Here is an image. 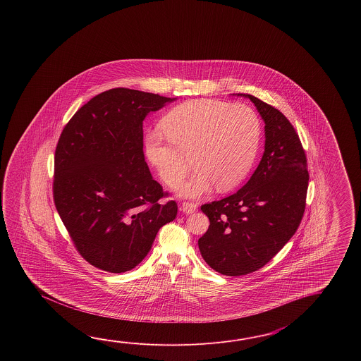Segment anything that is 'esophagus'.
<instances>
[{
	"label": "esophagus",
	"instance_id": "34e87169",
	"mask_svg": "<svg viewBox=\"0 0 361 361\" xmlns=\"http://www.w3.org/2000/svg\"><path fill=\"white\" fill-rule=\"evenodd\" d=\"M197 210V204L195 202H190V201H184L182 204V212L185 214H191L193 212Z\"/></svg>",
	"mask_w": 361,
	"mask_h": 361
}]
</instances>
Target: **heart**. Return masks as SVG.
<instances>
[{"label":"heart","instance_id":"obj_1","mask_svg":"<svg viewBox=\"0 0 361 361\" xmlns=\"http://www.w3.org/2000/svg\"><path fill=\"white\" fill-rule=\"evenodd\" d=\"M162 126L168 136L159 129L146 135L147 159L162 182L174 187L185 177L192 156L197 169L182 187L190 197L214 185L221 192L236 188L252 169L261 143L259 117L245 104L190 100L173 108Z\"/></svg>","mask_w":361,"mask_h":361}]
</instances>
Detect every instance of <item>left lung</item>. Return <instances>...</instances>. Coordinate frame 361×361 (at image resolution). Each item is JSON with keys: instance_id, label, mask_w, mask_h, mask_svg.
Instances as JSON below:
<instances>
[{"instance_id": "left-lung-1", "label": "left lung", "mask_w": 361, "mask_h": 361, "mask_svg": "<svg viewBox=\"0 0 361 361\" xmlns=\"http://www.w3.org/2000/svg\"><path fill=\"white\" fill-rule=\"evenodd\" d=\"M264 121L261 162L236 193L204 204L210 226L199 238L204 261L226 276L262 269L292 238L306 209L308 170L305 149L290 121L250 94Z\"/></svg>"}]
</instances>
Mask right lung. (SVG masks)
<instances>
[{
  "label": "right lung",
  "instance_id": "add662e5",
  "mask_svg": "<svg viewBox=\"0 0 361 361\" xmlns=\"http://www.w3.org/2000/svg\"><path fill=\"white\" fill-rule=\"evenodd\" d=\"M173 99L116 87L80 108L61 131L53 196L85 261L112 274L145 259L159 230L177 216L143 152V120Z\"/></svg>",
  "mask_w": 361,
  "mask_h": 361
}]
</instances>
